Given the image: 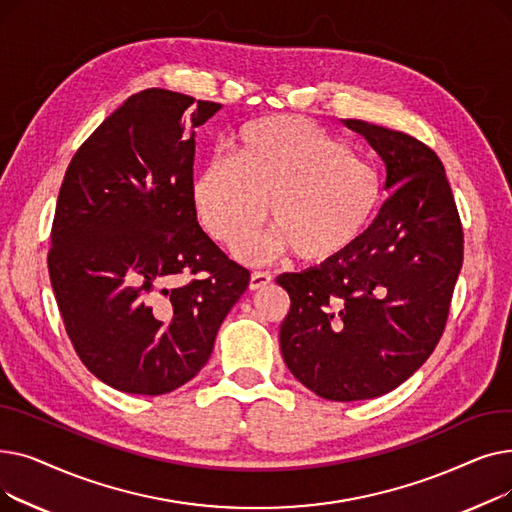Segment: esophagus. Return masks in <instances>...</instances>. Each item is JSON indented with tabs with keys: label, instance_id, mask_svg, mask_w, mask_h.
<instances>
[{
	"label": "esophagus",
	"instance_id": "34e87169",
	"mask_svg": "<svg viewBox=\"0 0 512 512\" xmlns=\"http://www.w3.org/2000/svg\"><path fill=\"white\" fill-rule=\"evenodd\" d=\"M272 282V274L270 272H253L251 280H249V288L251 290H259L263 286H267Z\"/></svg>",
	"mask_w": 512,
	"mask_h": 512
}]
</instances>
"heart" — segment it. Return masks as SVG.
<instances>
[{
	"label": "heart",
	"instance_id": "heart-1",
	"mask_svg": "<svg viewBox=\"0 0 512 512\" xmlns=\"http://www.w3.org/2000/svg\"><path fill=\"white\" fill-rule=\"evenodd\" d=\"M191 197L203 228L224 245L253 236L272 203L278 245L301 261L328 263L369 230L382 178L313 120L272 116L242 128L230 157H209ZM240 251L251 255L257 247L245 242Z\"/></svg>",
	"mask_w": 512,
	"mask_h": 512
}]
</instances>
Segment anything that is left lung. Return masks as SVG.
Here are the masks:
<instances>
[{
  "mask_svg": "<svg viewBox=\"0 0 512 512\" xmlns=\"http://www.w3.org/2000/svg\"><path fill=\"white\" fill-rule=\"evenodd\" d=\"M386 164L378 218L344 255L282 274V357L328 400L382 396L434 353L463 265V224L436 151L400 130L342 120Z\"/></svg>",
  "mask_w": 512,
  "mask_h": 512,
  "instance_id": "obj_1",
  "label": "left lung"
}]
</instances>
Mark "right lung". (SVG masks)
I'll return each mask as SVG.
<instances>
[{
    "label": "right lung",
    "mask_w": 512,
    "mask_h": 512,
    "mask_svg": "<svg viewBox=\"0 0 512 512\" xmlns=\"http://www.w3.org/2000/svg\"><path fill=\"white\" fill-rule=\"evenodd\" d=\"M220 107L141 91L66 170L49 280L76 355L120 392L157 396L193 380L249 286L247 267L199 226L191 197L195 128Z\"/></svg>",
    "instance_id": "1"
}]
</instances>
